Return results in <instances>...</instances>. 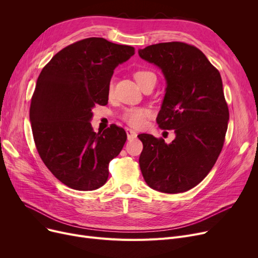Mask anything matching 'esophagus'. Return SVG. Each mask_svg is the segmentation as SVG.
<instances>
[{
  "label": "esophagus",
  "mask_w": 258,
  "mask_h": 258,
  "mask_svg": "<svg viewBox=\"0 0 258 258\" xmlns=\"http://www.w3.org/2000/svg\"><path fill=\"white\" fill-rule=\"evenodd\" d=\"M125 132H126V135H127V140H133L135 138H137V133L134 132L133 130L126 128Z\"/></svg>",
  "instance_id": "1"
}]
</instances>
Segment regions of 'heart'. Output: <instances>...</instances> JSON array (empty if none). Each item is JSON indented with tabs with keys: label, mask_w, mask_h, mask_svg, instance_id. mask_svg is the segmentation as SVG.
I'll use <instances>...</instances> for the list:
<instances>
[{
	"label": "heart",
	"mask_w": 258,
	"mask_h": 258,
	"mask_svg": "<svg viewBox=\"0 0 258 258\" xmlns=\"http://www.w3.org/2000/svg\"><path fill=\"white\" fill-rule=\"evenodd\" d=\"M135 79H136L137 84L142 88L148 80H151L153 78H156L155 73L148 70H138L136 73L134 74ZM113 93V83L110 84L108 86V95H112ZM152 115V111L147 107H130L126 108V110L122 114V119H123L126 123L133 127H142L146 119Z\"/></svg>",
	"instance_id": "1"
}]
</instances>
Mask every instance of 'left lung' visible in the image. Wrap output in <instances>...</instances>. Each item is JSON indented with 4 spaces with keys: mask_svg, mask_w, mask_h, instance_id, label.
Instances as JSON below:
<instances>
[{
    "mask_svg": "<svg viewBox=\"0 0 258 258\" xmlns=\"http://www.w3.org/2000/svg\"><path fill=\"white\" fill-rule=\"evenodd\" d=\"M138 53L165 77L157 122L175 134L169 144L150 134L139 135L142 175L157 191L185 192L204 180L224 145L229 110L221 74L200 49L185 43H160Z\"/></svg>",
    "mask_w": 258,
    "mask_h": 258,
    "instance_id": "1",
    "label": "left lung"
}]
</instances>
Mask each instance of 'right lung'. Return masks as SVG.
<instances>
[{"label": "right lung", "instance_id": "right-lung-1", "mask_svg": "<svg viewBox=\"0 0 258 258\" xmlns=\"http://www.w3.org/2000/svg\"><path fill=\"white\" fill-rule=\"evenodd\" d=\"M134 54L131 46L85 38L56 53L37 78L30 105L36 150L54 177L75 190L104 185L108 163L126 141L122 127L95 133L90 121L95 105L107 104L115 68Z\"/></svg>", "mask_w": 258, "mask_h": 258}]
</instances>
